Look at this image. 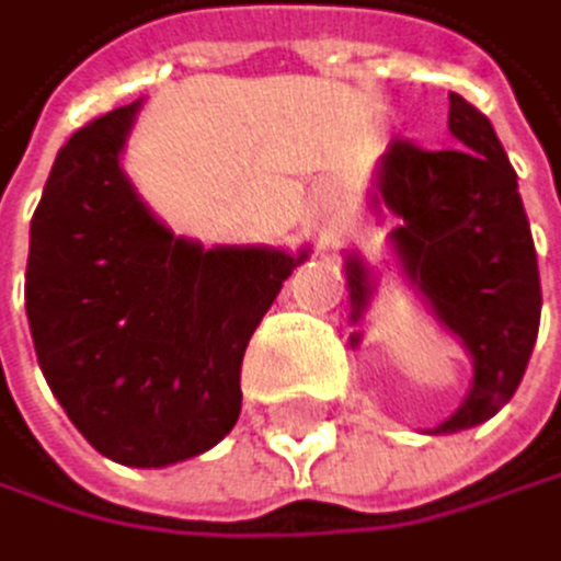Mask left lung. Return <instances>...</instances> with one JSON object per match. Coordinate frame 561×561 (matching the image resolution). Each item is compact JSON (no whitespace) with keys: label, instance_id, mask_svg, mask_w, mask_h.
I'll return each mask as SVG.
<instances>
[{"label":"left lung","instance_id":"left-lung-1","mask_svg":"<svg viewBox=\"0 0 561 561\" xmlns=\"http://www.w3.org/2000/svg\"><path fill=\"white\" fill-rule=\"evenodd\" d=\"M450 149H419L394 139L377 160L369 213L391 219V251L401 278L433 318L460 339L474 377L457 412L433 436L482 426L524 380L541 321V278L530 222L503 142L489 117L450 93ZM352 324L374 300L377 275L345 254ZM363 331H352L359 345Z\"/></svg>","mask_w":561,"mask_h":561}]
</instances>
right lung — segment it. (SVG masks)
I'll use <instances>...</instances> for the list:
<instances>
[{"label": "right lung", "mask_w": 561, "mask_h": 561, "mask_svg": "<svg viewBox=\"0 0 561 561\" xmlns=\"http://www.w3.org/2000/svg\"><path fill=\"white\" fill-rule=\"evenodd\" d=\"M139 111L117 107L58 149L23 300L41 374L90 447L167 468L237 426L243 348L307 248L174 237L122 167Z\"/></svg>", "instance_id": "1"}]
</instances>
